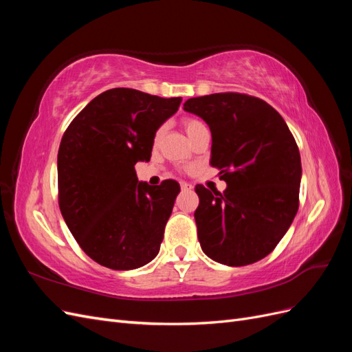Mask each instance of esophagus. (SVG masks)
Wrapping results in <instances>:
<instances>
[{
	"mask_svg": "<svg viewBox=\"0 0 352 352\" xmlns=\"http://www.w3.org/2000/svg\"><path fill=\"white\" fill-rule=\"evenodd\" d=\"M180 188H182V190H190V189H192L194 186H192V185H190V184L182 182V184H180Z\"/></svg>",
	"mask_w": 352,
	"mask_h": 352,
	"instance_id": "1",
	"label": "esophagus"
}]
</instances>
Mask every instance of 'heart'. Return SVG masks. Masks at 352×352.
<instances>
[{"label":"heart","instance_id":"b5f03b06","mask_svg":"<svg viewBox=\"0 0 352 352\" xmlns=\"http://www.w3.org/2000/svg\"><path fill=\"white\" fill-rule=\"evenodd\" d=\"M182 124H184V129L188 133V136H192L199 129V127L204 126L199 120L192 119V117H188V119H185L182 122ZM162 135H163V129H158L157 133H155V142L160 141V138H162Z\"/></svg>","mask_w":352,"mask_h":352}]
</instances>
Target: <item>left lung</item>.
Instances as JSON below:
<instances>
[{
  "label": "left lung",
  "mask_w": 352,
  "mask_h": 352,
  "mask_svg": "<svg viewBox=\"0 0 352 352\" xmlns=\"http://www.w3.org/2000/svg\"><path fill=\"white\" fill-rule=\"evenodd\" d=\"M184 110L211 131L212 167L228 188L195 186L198 239L207 257L239 267L269 255L298 211L301 157L272 105L238 92L189 98Z\"/></svg>",
  "instance_id": "1"
}]
</instances>
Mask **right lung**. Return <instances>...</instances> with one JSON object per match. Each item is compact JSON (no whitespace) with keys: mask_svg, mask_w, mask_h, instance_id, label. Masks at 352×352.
<instances>
[{"mask_svg":"<svg viewBox=\"0 0 352 352\" xmlns=\"http://www.w3.org/2000/svg\"><path fill=\"white\" fill-rule=\"evenodd\" d=\"M182 98L129 88L95 97L63 135L57 157L58 206L85 254L113 270L157 257L180 192L176 180L138 182L135 164L150 162L158 127Z\"/></svg>","mask_w":352,"mask_h":352,"instance_id":"obj_1","label":"right lung"}]
</instances>
